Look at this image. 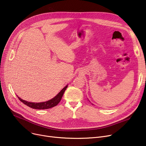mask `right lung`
I'll list each match as a JSON object with an SVG mask.
<instances>
[{
    "mask_svg": "<svg viewBox=\"0 0 146 146\" xmlns=\"http://www.w3.org/2000/svg\"><path fill=\"white\" fill-rule=\"evenodd\" d=\"M67 88V85L64 87L62 90H61L60 92L54 97V98L50 99V100L44 102H40V103H35V102H28L26 101L23 100V99H21L18 96L19 100L24 103L25 105H27L28 106L30 107V108L36 109V110H45V109H49L52 107L56 106L61 101V98L64 93L66 89Z\"/></svg>",
    "mask_w": 146,
    "mask_h": 146,
    "instance_id": "1",
    "label": "right lung"
}]
</instances>
